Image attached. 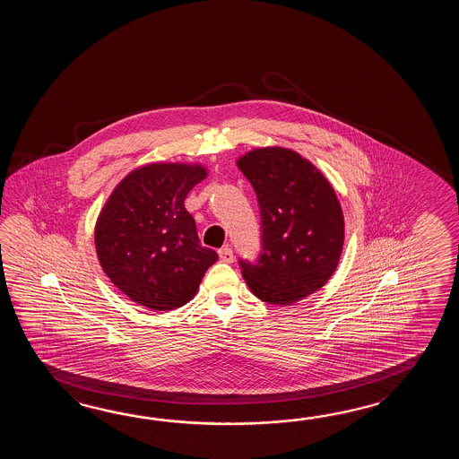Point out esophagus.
Returning <instances> with one entry per match:
<instances>
[{"instance_id": "esophagus-1", "label": "esophagus", "mask_w": 459, "mask_h": 459, "mask_svg": "<svg viewBox=\"0 0 459 459\" xmlns=\"http://www.w3.org/2000/svg\"><path fill=\"white\" fill-rule=\"evenodd\" d=\"M218 254H220V259H221L223 263H233V249H231L230 246H223V247L218 251Z\"/></svg>"}]
</instances>
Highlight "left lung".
<instances>
[{
    "instance_id": "1",
    "label": "left lung",
    "mask_w": 459,
    "mask_h": 459,
    "mask_svg": "<svg viewBox=\"0 0 459 459\" xmlns=\"http://www.w3.org/2000/svg\"><path fill=\"white\" fill-rule=\"evenodd\" d=\"M257 195L263 253L239 261L251 292L271 305H292L320 290L342 257L344 218L328 178L285 147H257L238 159Z\"/></svg>"
}]
</instances>
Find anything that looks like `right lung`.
Masks as SVG:
<instances>
[{"label": "right lung", "mask_w": 459, "mask_h": 459, "mask_svg": "<svg viewBox=\"0 0 459 459\" xmlns=\"http://www.w3.org/2000/svg\"><path fill=\"white\" fill-rule=\"evenodd\" d=\"M208 176L200 164L156 162L129 172L108 196L95 225L98 261L133 302L154 312L194 299L218 254L204 247L188 192Z\"/></svg>", "instance_id": "1"}]
</instances>
